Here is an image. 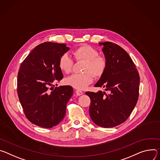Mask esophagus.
Wrapping results in <instances>:
<instances>
[{
	"label": "esophagus",
	"instance_id": "34e87169",
	"mask_svg": "<svg viewBox=\"0 0 160 160\" xmlns=\"http://www.w3.org/2000/svg\"><path fill=\"white\" fill-rule=\"evenodd\" d=\"M76 95H77L79 96V95H82V94H83V92H81V90H77L76 91Z\"/></svg>",
	"mask_w": 160,
	"mask_h": 160
}]
</instances>
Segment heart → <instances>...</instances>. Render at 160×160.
Instances as JSON below:
<instances>
[{
  "label": "heart",
  "mask_w": 160,
  "mask_h": 160,
  "mask_svg": "<svg viewBox=\"0 0 160 160\" xmlns=\"http://www.w3.org/2000/svg\"><path fill=\"white\" fill-rule=\"evenodd\" d=\"M72 55L76 61H84L83 74H74L66 79V83L78 90H84L93 81V77L101 76L107 67V60L98 55V51L94 48L82 45L72 52ZM74 61L67 54L62 55L58 62V67L62 72L68 74L72 70Z\"/></svg>",
  "instance_id": "heart-1"
}]
</instances>
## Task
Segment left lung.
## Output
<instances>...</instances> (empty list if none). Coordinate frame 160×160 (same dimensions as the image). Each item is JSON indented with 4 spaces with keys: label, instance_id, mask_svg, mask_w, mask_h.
<instances>
[{
    "label": "left lung",
    "instance_id": "obj_1",
    "mask_svg": "<svg viewBox=\"0 0 160 160\" xmlns=\"http://www.w3.org/2000/svg\"><path fill=\"white\" fill-rule=\"evenodd\" d=\"M107 60V67L95 87L106 91L87 92L91 103L92 120L103 128L116 127L125 122L137 104L139 95L140 77L133 60L121 46L111 42H100Z\"/></svg>",
    "mask_w": 160,
    "mask_h": 160
}]
</instances>
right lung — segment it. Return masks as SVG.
<instances>
[{
  "label": "right lung",
  "instance_id": "obj_1",
  "mask_svg": "<svg viewBox=\"0 0 160 160\" xmlns=\"http://www.w3.org/2000/svg\"><path fill=\"white\" fill-rule=\"evenodd\" d=\"M68 50L65 44L45 42L35 47L20 65L18 95L26 118L35 125L50 128L65 117L73 88H54V83L63 79L58 62Z\"/></svg>",
  "mask_w": 160,
  "mask_h": 160
}]
</instances>
